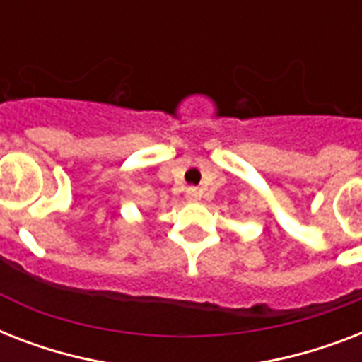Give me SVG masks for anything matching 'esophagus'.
<instances>
[{"label": "esophagus", "instance_id": "esophagus-1", "mask_svg": "<svg viewBox=\"0 0 362 362\" xmlns=\"http://www.w3.org/2000/svg\"><path fill=\"white\" fill-rule=\"evenodd\" d=\"M186 199L189 201V203H197L199 199H201V192H199L197 187H187Z\"/></svg>", "mask_w": 362, "mask_h": 362}]
</instances>
